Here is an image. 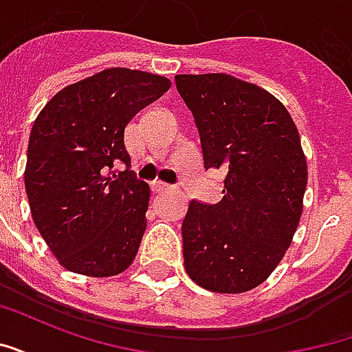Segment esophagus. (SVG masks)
<instances>
[{"instance_id":"esophagus-1","label":"esophagus","mask_w":352,"mask_h":352,"mask_svg":"<svg viewBox=\"0 0 352 352\" xmlns=\"http://www.w3.org/2000/svg\"><path fill=\"white\" fill-rule=\"evenodd\" d=\"M169 188H171V184L168 183H162V181H154L153 183L154 192H164V190H169Z\"/></svg>"}]
</instances>
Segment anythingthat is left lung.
<instances>
[{"instance_id":"8db88e82","label":"left lung","mask_w":352,"mask_h":352,"mask_svg":"<svg viewBox=\"0 0 352 352\" xmlns=\"http://www.w3.org/2000/svg\"><path fill=\"white\" fill-rule=\"evenodd\" d=\"M194 116L204 168L222 169V199H192L184 270L199 287L239 294L264 283L302 217L307 166L288 111L272 94L224 73L177 75Z\"/></svg>"}]
</instances>
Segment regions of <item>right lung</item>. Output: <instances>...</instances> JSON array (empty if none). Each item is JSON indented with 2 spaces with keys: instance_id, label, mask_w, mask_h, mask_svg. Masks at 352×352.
Here are the masks:
<instances>
[{
  "instance_id": "obj_1",
  "label": "right lung",
  "mask_w": 352,
  "mask_h": 352,
  "mask_svg": "<svg viewBox=\"0 0 352 352\" xmlns=\"http://www.w3.org/2000/svg\"><path fill=\"white\" fill-rule=\"evenodd\" d=\"M168 88L153 73L113 67L60 90L35 118L26 194L65 270L111 277L135 258L151 190L131 171L124 128Z\"/></svg>"
}]
</instances>
